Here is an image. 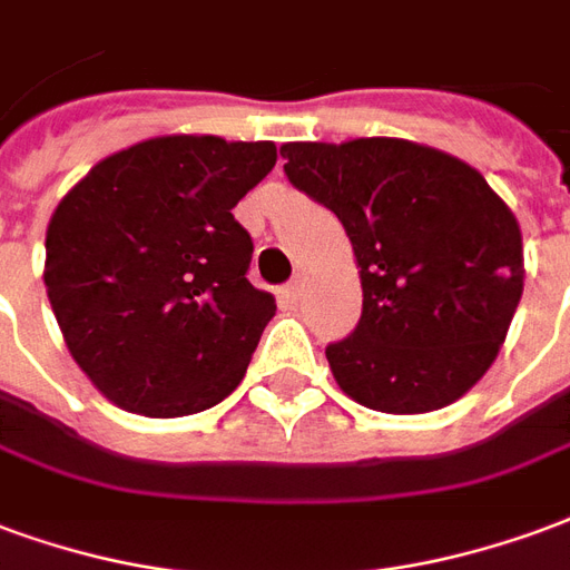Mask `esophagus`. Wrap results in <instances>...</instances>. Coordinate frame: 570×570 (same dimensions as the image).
<instances>
[{"instance_id":"esophagus-1","label":"esophagus","mask_w":570,"mask_h":570,"mask_svg":"<svg viewBox=\"0 0 570 570\" xmlns=\"http://www.w3.org/2000/svg\"><path fill=\"white\" fill-rule=\"evenodd\" d=\"M301 297H303V282H301V279L288 282V285L282 288V301L291 303V306H294V303L301 301Z\"/></svg>"}]
</instances>
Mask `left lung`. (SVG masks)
<instances>
[{"instance_id": "1", "label": "left lung", "mask_w": 570, "mask_h": 570, "mask_svg": "<svg viewBox=\"0 0 570 570\" xmlns=\"http://www.w3.org/2000/svg\"><path fill=\"white\" fill-rule=\"evenodd\" d=\"M285 176L334 212L358 264L361 322L325 348L380 413L450 406L498 358L522 297L517 215L473 166L410 139L288 142Z\"/></svg>"}]
</instances>
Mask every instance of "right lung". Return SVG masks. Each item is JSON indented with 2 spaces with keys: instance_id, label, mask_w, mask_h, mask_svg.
<instances>
[{
  "instance_id": "add662e5",
  "label": "right lung",
  "mask_w": 570,
  "mask_h": 570,
  "mask_svg": "<svg viewBox=\"0 0 570 570\" xmlns=\"http://www.w3.org/2000/svg\"><path fill=\"white\" fill-rule=\"evenodd\" d=\"M273 166V142L154 136L57 203L45 288L69 355L111 404L194 416L243 382L276 301L245 279L255 245L234 206Z\"/></svg>"
}]
</instances>
